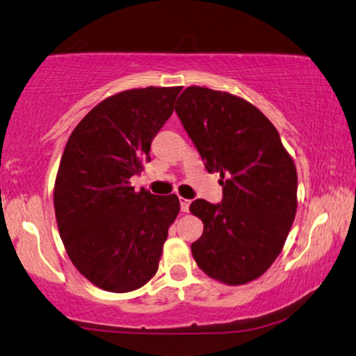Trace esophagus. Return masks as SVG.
Segmentation results:
<instances>
[{"label": "esophagus", "mask_w": 356, "mask_h": 356, "mask_svg": "<svg viewBox=\"0 0 356 356\" xmlns=\"http://www.w3.org/2000/svg\"><path fill=\"white\" fill-rule=\"evenodd\" d=\"M179 202H180V211L182 212H188L190 211V200L187 198H179Z\"/></svg>", "instance_id": "esophagus-1"}]
</instances>
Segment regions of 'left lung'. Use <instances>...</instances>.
<instances>
[{
  "mask_svg": "<svg viewBox=\"0 0 356 356\" xmlns=\"http://www.w3.org/2000/svg\"><path fill=\"white\" fill-rule=\"evenodd\" d=\"M176 114L209 172H220L223 200L191 202L204 223L191 244L209 277L228 285L257 279L279 257L296 213L298 176L277 129L249 101L188 87Z\"/></svg>",
  "mask_w": 356,
  "mask_h": 356,
  "instance_id": "obj_1",
  "label": "left lung"
}]
</instances>
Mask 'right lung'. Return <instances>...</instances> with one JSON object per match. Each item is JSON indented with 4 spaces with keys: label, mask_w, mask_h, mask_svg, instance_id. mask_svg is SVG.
Here are the masks:
<instances>
[{
    "label": "right lung",
    "mask_w": 356,
    "mask_h": 356,
    "mask_svg": "<svg viewBox=\"0 0 356 356\" xmlns=\"http://www.w3.org/2000/svg\"><path fill=\"white\" fill-rule=\"evenodd\" d=\"M180 90L117 93L93 107L66 143L54 190L56 223L72 264L103 290H138L158 270L179 198L136 193L129 179L150 161L152 140Z\"/></svg>",
    "instance_id": "1"
}]
</instances>
